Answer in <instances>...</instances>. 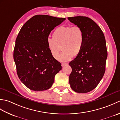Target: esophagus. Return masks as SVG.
I'll return each mask as SVG.
<instances>
[{
	"label": "esophagus",
	"instance_id": "esophagus-1",
	"mask_svg": "<svg viewBox=\"0 0 120 120\" xmlns=\"http://www.w3.org/2000/svg\"><path fill=\"white\" fill-rule=\"evenodd\" d=\"M68 64V63H62L61 65L62 67H65V66H67Z\"/></svg>",
	"mask_w": 120,
	"mask_h": 120
}]
</instances>
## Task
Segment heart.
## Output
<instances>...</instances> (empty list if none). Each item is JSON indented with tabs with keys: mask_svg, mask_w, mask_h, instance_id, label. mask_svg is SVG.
Returning <instances> with one entry per match:
<instances>
[{
	"mask_svg": "<svg viewBox=\"0 0 120 120\" xmlns=\"http://www.w3.org/2000/svg\"><path fill=\"white\" fill-rule=\"evenodd\" d=\"M52 35L53 37L47 38L46 42L51 54L56 59H58L61 48L63 52L59 60L62 62L68 61L72 57H77L82 52L85 36L79 27H59L55 30Z\"/></svg>",
	"mask_w": 120,
	"mask_h": 120,
	"instance_id": "b5f03b06",
	"label": "heart"
}]
</instances>
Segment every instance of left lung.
I'll list each match as a JSON object with an SVG mask.
<instances>
[{"instance_id":"1","label":"left lung","mask_w":120,"mask_h":120,"mask_svg":"<svg viewBox=\"0 0 120 120\" xmlns=\"http://www.w3.org/2000/svg\"><path fill=\"white\" fill-rule=\"evenodd\" d=\"M68 19L81 28L85 36L82 52L69 63L72 70L69 83L76 92L87 93L96 87L105 72L107 58L105 38L100 27L90 18L75 16Z\"/></svg>"}]
</instances>
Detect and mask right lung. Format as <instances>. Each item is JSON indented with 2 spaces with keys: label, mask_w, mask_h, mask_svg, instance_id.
I'll return each mask as SVG.
<instances>
[{
  "label": "right lung",
  "mask_w": 120,
  "mask_h": 120,
  "mask_svg": "<svg viewBox=\"0 0 120 120\" xmlns=\"http://www.w3.org/2000/svg\"><path fill=\"white\" fill-rule=\"evenodd\" d=\"M47 15H37L25 23L15 41L13 58L17 75L28 88L46 90L52 86L61 64L52 57L46 40L54 28L65 21Z\"/></svg>",
  "instance_id": "right-lung-1"
}]
</instances>
